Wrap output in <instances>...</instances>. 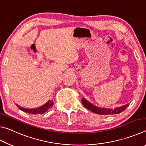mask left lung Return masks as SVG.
<instances>
[{"label":"left lung","instance_id":"left-lung-1","mask_svg":"<svg viewBox=\"0 0 146 146\" xmlns=\"http://www.w3.org/2000/svg\"><path fill=\"white\" fill-rule=\"evenodd\" d=\"M82 104L86 108H87L88 110L97 113V114L103 115L118 114V113H120L123 111H124L127 106H129V104H127L123 105L122 106H120V107L116 108L114 109L101 108L93 104L92 103L89 102L88 100H86L84 98H82Z\"/></svg>","mask_w":146,"mask_h":146}]
</instances>
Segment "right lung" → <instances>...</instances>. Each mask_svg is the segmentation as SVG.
<instances>
[{
  "mask_svg": "<svg viewBox=\"0 0 146 146\" xmlns=\"http://www.w3.org/2000/svg\"><path fill=\"white\" fill-rule=\"evenodd\" d=\"M53 104V100H49L45 104L40 106V107L36 108H24L23 107H21L19 105L16 104L17 107H19L20 110H21L23 111H25L26 113H30V114H43V113L47 111L49 108Z\"/></svg>",
  "mask_w": 146,
  "mask_h": 146,
  "instance_id": "1",
  "label": "right lung"
}]
</instances>
